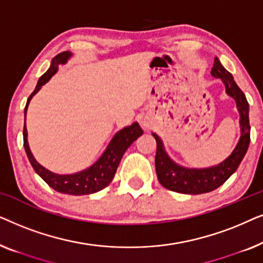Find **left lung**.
Masks as SVG:
<instances>
[{"instance_id": "1", "label": "left lung", "mask_w": 263, "mask_h": 263, "mask_svg": "<svg viewBox=\"0 0 263 263\" xmlns=\"http://www.w3.org/2000/svg\"><path fill=\"white\" fill-rule=\"evenodd\" d=\"M211 74L214 78H220L224 82L226 93L236 100L237 110L239 112L240 138L236 148L230 154L229 158L217 166L208 168H186L179 166L170 159L164 149V145L160 138L153 133L157 141L156 153V171L158 181L160 184L172 192L181 194H197L210 193L219 188L228 181L233 172L239 166L240 161L246 156L250 143V124H249V104L246 95L242 92L233 80L231 73L222 67L218 57L214 59V64Z\"/></svg>"}]
</instances>
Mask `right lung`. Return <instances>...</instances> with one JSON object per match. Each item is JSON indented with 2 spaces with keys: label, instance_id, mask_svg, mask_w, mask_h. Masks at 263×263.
I'll list each match as a JSON object with an SVG mask.
<instances>
[{
  "label": "right lung",
  "instance_id": "obj_1",
  "mask_svg": "<svg viewBox=\"0 0 263 263\" xmlns=\"http://www.w3.org/2000/svg\"><path fill=\"white\" fill-rule=\"evenodd\" d=\"M71 56V52L63 51L59 53L52 59L51 66L46 73H44L39 78L38 84L35 86L34 91L28 97L26 106H25V125H24V147L26 151L27 158L30 160L32 167L34 171L48 183L49 186L55 189L56 192L62 194H69V195H87L99 192L107 186L114 179V176L116 174V170L120 165V161L123 157L128 147L135 141L139 136L143 134L142 129L140 128L138 122H134L129 127H125L115 134L111 140L109 146L106 147L105 152L103 156L96 161L92 166L86 168L84 171L78 172L73 175H57L53 172L46 170L44 166H42L37 160L34 159L32 154L30 146L27 142V129H26V112L28 104H30L32 97L42 88L43 85L48 82L53 74L59 70V64L66 63L68 59Z\"/></svg>",
  "mask_w": 263,
  "mask_h": 263
}]
</instances>
